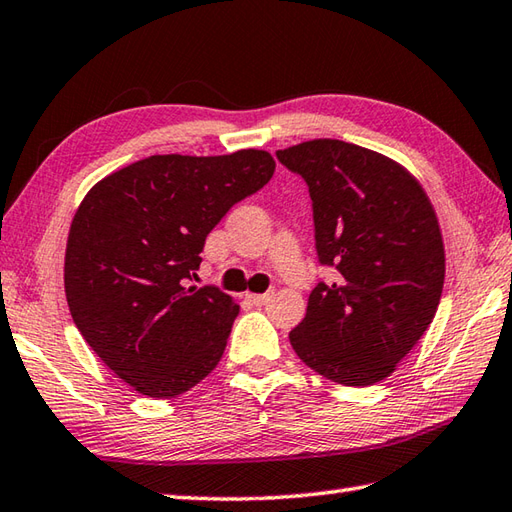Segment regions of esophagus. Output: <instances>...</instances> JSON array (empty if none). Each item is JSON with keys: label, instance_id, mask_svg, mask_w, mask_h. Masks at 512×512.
I'll list each match as a JSON object with an SVG mask.
<instances>
[{"label": "esophagus", "instance_id": "esophagus-1", "mask_svg": "<svg viewBox=\"0 0 512 512\" xmlns=\"http://www.w3.org/2000/svg\"><path fill=\"white\" fill-rule=\"evenodd\" d=\"M270 297H273V293H259V295H248L250 302H253L255 306H264L270 302Z\"/></svg>", "mask_w": 512, "mask_h": 512}]
</instances>
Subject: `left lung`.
Returning <instances> with one entry per match:
<instances>
[{
    "label": "left lung",
    "instance_id": "left-lung-1",
    "mask_svg": "<svg viewBox=\"0 0 512 512\" xmlns=\"http://www.w3.org/2000/svg\"><path fill=\"white\" fill-rule=\"evenodd\" d=\"M308 186L319 266L333 268L290 330L297 357L344 386H373L422 339L444 288L435 210L406 170L373 150L313 139L277 150Z\"/></svg>",
    "mask_w": 512,
    "mask_h": 512
}]
</instances>
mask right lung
I'll return each instance as SVG.
<instances>
[{
    "instance_id": "right-lung-1",
    "label": "right lung",
    "mask_w": 512,
    "mask_h": 512,
    "mask_svg": "<svg viewBox=\"0 0 512 512\" xmlns=\"http://www.w3.org/2000/svg\"><path fill=\"white\" fill-rule=\"evenodd\" d=\"M275 173L266 150L150 155L90 188L70 224L64 286L97 357L142 395L186 393L224 355L239 306L184 286L206 237Z\"/></svg>"
}]
</instances>
